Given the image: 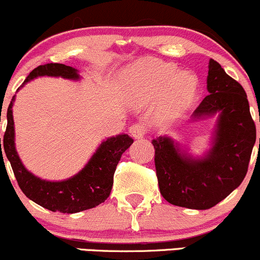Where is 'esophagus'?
I'll return each mask as SVG.
<instances>
[{
    "mask_svg": "<svg viewBox=\"0 0 260 260\" xmlns=\"http://www.w3.org/2000/svg\"><path fill=\"white\" fill-rule=\"evenodd\" d=\"M129 133L132 134L133 138L139 139L144 137V134L147 133V128H145L144 124L142 123H134L133 126H131L129 128Z\"/></svg>",
    "mask_w": 260,
    "mask_h": 260,
    "instance_id": "1",
    "label": "esophagus"
}]
</instances>
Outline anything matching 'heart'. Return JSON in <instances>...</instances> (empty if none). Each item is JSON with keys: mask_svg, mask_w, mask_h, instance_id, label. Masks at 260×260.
Returning a JSON list of instances; mask_svg holds the SVG:
<instances>
[{"mask_svg": "<svg viewBox=\"0 0 260 260\" xmlns=\"http://www.w3.org/2000/svg\"><path fill=\"white\" fill-rule=\"evenodd\" d=\"M122 82L137 103L160 96V111L166 118L181 115L194 99L198 79L192 72L156 58L140 59L124 70Z\"/></svg>", "mask_w": 260, "mask_h": 260, "instance_id": "obj_1", "label": "heart"}]
</instances>
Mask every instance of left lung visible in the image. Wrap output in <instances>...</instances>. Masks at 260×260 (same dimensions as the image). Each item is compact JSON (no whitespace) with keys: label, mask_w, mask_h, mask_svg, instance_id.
Wrapping results in <instances>:
<instances>
[{"label":"left lung","mask_w":260,"mask_h":260,"mask_svg":"<svg viewBox=\"0 0 260 260\" xmlns=\"http://www.w3.org/2000/svg\"><path fill=\"white\" fill-rule=\"evenodd\" d=\"M207 89L193 117L219 118L204 156L193 157L166 136L151 142L160 193L171 204L197 210L213 208L242 183L256 137L246 91L214 59Z\"/></svg>","instance_id":"8db88e82"}]
</instances>
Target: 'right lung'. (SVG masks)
<instances>
[{"label": "right lung", "instance_id": "right-lung-1", "mask_svg": "<svg viewBox=\"0 0 260 260\" xmlns=\"http://www.w3.org/2000/svg\"><path fill=\"white\" fill-rule=\"evenodd\" d=\"M44 76L61 77L72 80L80 78L76 68L62 63H46L32 70L23 85L37 77ZM14 98L16 96L12 98L7 110V128L2 143L4 149L1 148L0 138V160H4L2 151H5L22 192L43 208L64 214L88 210L105 202L111 193L116 166L121 160L122 154L133 143L132 137L128 134H118L104 140L88 164L73 177L63 181L41 180L24 168L16 150L12 111Z\"/></svg>", "mask_w": 260, "mask_h": 260}]
</instances>
